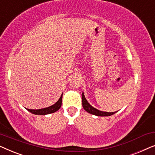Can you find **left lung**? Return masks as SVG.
<instances>
[{"label": "left lung", "instance_id": "obj_1", "mask_svg": "<svg viewBox=\"0 0 155 155\" xmlns=\"http://www.w3.org/2000/svg\"><path fill=\"white\" fill-rule=\"evenodd\" d=\"M82 107L83 109L85 110L87 112L90 113L93 115L97 116H111L116 113V112H106V111H101L99 110L95 109L93 107H92L90 104L88 103L87 100L85 97H84V93L82 92Z\"/></svg>", "mask_w": 155, "mask_h": 155}]
</instances>
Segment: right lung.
<instances>
[{
  "mask_svg": "<svg viewBox=\"0 0 155 155\" xmlns=\"http://www.w3.org/2000/svg\"><path fill=\"white\" fill-rule=\"evenodd\" d=\"M62 98H63V94H61V96L58 101L54 104V105L51 106V107L44 108V109H27V110L29 112H31V114H35V115H46V114H49L51 113H54L58 111L61 107L62 104Z\"/></svg>",
  "mask_w": 155,
  "mask_h": 155,
  "instance_id": "add662e5",
  "label": "right lung"
}]
</instances>
